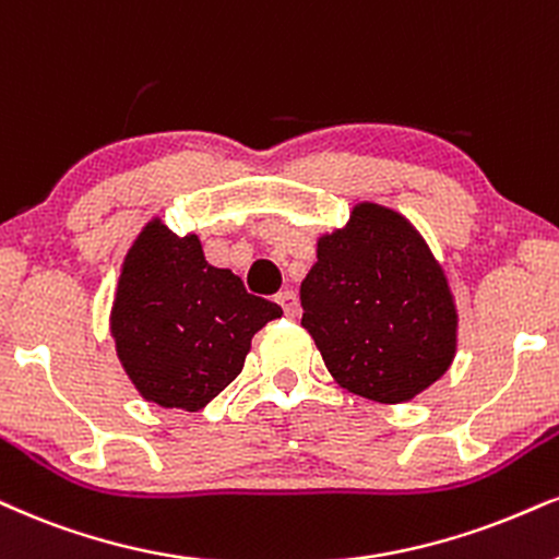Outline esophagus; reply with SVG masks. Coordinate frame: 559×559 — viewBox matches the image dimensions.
I'll return each mask as SVG.
<instances>
[{
  "instance_id": "esophagus-1",
  "label": "esophagus",
  "mask_w": 559,
  "mask_h": 559,
  "mask_svg": "<svg viewBox=\"0 0 559 559\" xmlns=\"http://www.w3.org/2000/svg\"><path fill=\"white\" fill-rule=\"evenodd\" d=\"M277 302L282 306V311H285V316H298V295H295L293 290H282L277 293Z\"/></svg>"
}]
</instances>
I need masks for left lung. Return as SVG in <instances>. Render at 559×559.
<instances>
[{"instance_id":"1","label":"left lung","mask_w":559,"mask_h":559,"mask_svg":"<svg viewBox=\"0 0 559 559\" xmlns=\"http://www.w3.org/2000/svg\"><path fill=\"white\" fill-rule=\"evenodd\" d=\"M300 326L349 394L404 404L440 381L459 349L451 282L402 212L357 202L316 238L300 285Z\"/></svg>"}]
</instances>
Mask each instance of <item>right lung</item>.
Wrapping results in <instances>:
<instances>
[{"label": "right lung", "mask_w": 559, "mask_h": 559, "mask_svg": "<svg viewBox=\"0 0 559 559\" xmlns=\"http://www.w3.org/2000/svg\"><path fill=\"white\" fill-rule=\"evenodd\" d=\"M280 316L277 302L212 266L197 233L176 236L153 217L121 261L108 323L144 402L199 412L236 381L253 334Z\"/></svg>", "instance_id": "obj_1"}]
</instances>
